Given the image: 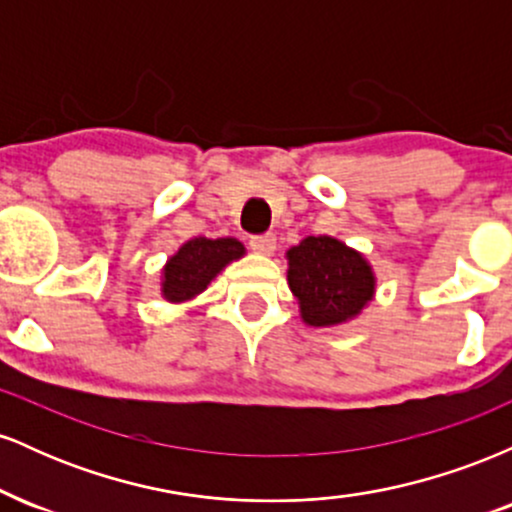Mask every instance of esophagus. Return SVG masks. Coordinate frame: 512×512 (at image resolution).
Instances as JSON below:
<instances>
[{
  "label": "esophagus",
  "mask_w": 512,
  "mask_h": 512,
  "mask_svg": "<svg viewBox=\"0 0 512 512\" xmlns=\"http://www.w3.org/2000/svg\"><path fill=\"white\" fill-rule=\"evenodd\" d=\"M250 248L260 255H272L276 248V238L274 233H264V236H252L250 238Z\"/></svg>",
  "instance_id": "1"
}]
</instances>
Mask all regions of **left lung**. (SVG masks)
Here are the masks:
<instances>
[{"label":"left lung","mask_w":512,"mask_h":512,"mask_svg":"<svg viewBox=\"0 0 512 512\" xmlns=\"http://www.w3.org/2000/svg\"><path fill=\"white\" fill-rule=\"evenodd\" d=\"M289 286L305 325H342L363 310L375 293V276L361 252L337 238L308 236L286 252Z\"/></svg>","instance_id":"obj_1"}]
</instances>
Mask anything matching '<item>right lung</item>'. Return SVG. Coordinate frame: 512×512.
Segmentation results:
<instances>
[{"label": "right lung", "instance_id": "obj_1", "mask_svg": "<svg viewBox=\"0 0 512 512\" xmlns=\"http://www.w3.org/2000/svg\"><path fill=\"white\" fill-rule=\"evenodd\" d=\"M245 255L236 238H192L163 267L161 291L168 301H190L211 284L228 262Z\"/></svg>", "mask_w": 512, "mask_h": 512}]
</instances>
